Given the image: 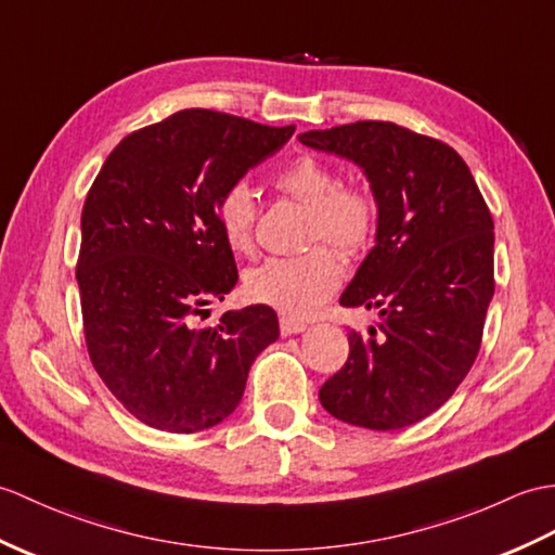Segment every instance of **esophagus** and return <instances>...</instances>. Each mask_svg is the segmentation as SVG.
<instances>
[{
	"label": "esophagus",
	"mask_w": 555,
	"mask_h": 555,
	"mask_svg": "<svg viewBox=\"0 0 555 555\" xmlns=\"http://www.w3.org/2000/svg\"><path fill=\"white\" fill-rule=\"evenodd\" d=\"M307 328L305 321H295L288 317H281V336H295V333H302Z\"/></svg>",
	"instance_id": "esophagus-1"
}]
</instances>
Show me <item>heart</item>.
I'll return each mask as SVG.
<instances>
[{"label":"heart","instance_id":"obj_1","mask_svg":"<svg viewBox=\"0 0 555 555\" xmlns=\"http://www.w3.org/2000/svg\"><path fill=\"white\" fill-rule=\"evenodd\" d=\"M274 184L309 208V241L331 243L340 255L362 253L376 231L378 205L364 189L343 186L338 172L319 158L302 156L276 175ZM255 193L248 182L229 184L217 198V224L234 253L253 248ZM343 267L328 248L317 246L295 257H269L248 269L246 295L288 319L312 317L340 286Z\"/></svg>","mask_w":555,"mask_h":555}]
</instances>
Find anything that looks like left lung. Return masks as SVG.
Returning a JSON list of instances; mask_svg holds the SVG:
<instances>
[{
	"instance_id": "1",
	"label": "left lung",
	"mask_w": 555,
	"mask_h": 555,
	"mask_svg": "<svg viewBox=\"0 0 555 555\" xmlns=\"http://www.w3.org/2000/svg\"><path fill=\"white\" fill-rule=\"evenodd\" d=\"M300 144L352 160L378 205L376 246L340 295L376 307L369 336L319 390L331 416L397 430L440 409L480 350L494 295V222L459 153L395 122L302 132Z\"/></svg>"
}]
</instances>
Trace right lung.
Returning a JSON list of instances; mask_svg holds the SVG:
<instances>
[{"instance_id": "1", "label": "right lung", "mask_w": 555, "mask_h": 555, "mask_svg": "<svg viewBox=\"0 0 555 555\" xmlns=\"http://www.w3.org/2000/svg\"><path fill=\"white\" fill-rule=\"evenodd\" d=\"M267 127L205 108L127 134L82 208L77 260L87 350L106 388L151 428L198 433L234 414L248 371L279 338L272 307L196 314L238 274L217 224V198L286 144Z\"/></svg>"}]
</instances>
